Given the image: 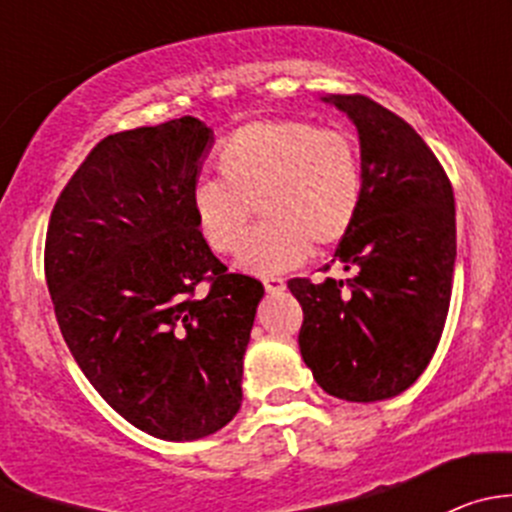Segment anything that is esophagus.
<instances>
[{
    "label": "esophagus",
    "instance_id": "esophagus-1",
    "mask_svg": "<svg viewBox=\"0 0 512 512\" xmlns=\"http://www.w3.org/2000/svg\"><path fill=\"white\" fill-rule=\"evenodd\" d=\"M262 285H265V289H267V292H272V294H275V292H282V289H285V285H287V282H285V277H277V275H267V277H265V280H262Z\"/></svg>",
    "mask_w": 512,
    "mask_h": 512
}]
</instances>
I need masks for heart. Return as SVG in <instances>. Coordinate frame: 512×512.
<instances>
[{"mask_svg":"<svg viewBox=\"0 0 512 512\" xmlns=\"http://www.w3.org/2000/svg\"><path fill=\"white\" fill-rule=\"evenodd\" d=\"M218 180L193 185L190 210L218 255L237 250L252 205L265 220L237 262L257 275L297 267L314 245H337L352 230L364 195L354 141L297 118H265L237 128L215 153Z\"/></svg>","mask_w":512,"mask_h":512,"instance_id":"obj_1","label":"heart"}]
</instances>
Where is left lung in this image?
Wrapping results in <instances>:
<instances>
[{"mask_svg":"<svg viewBox=\"0 0 512 512\" xmlns=\"http://www.w3.org/2000/svg\"><path fill=\"white\" fill-rule=\"evenodd\" d=\"M322 101L359 133L364 195L334 260L349 280L287 282L302 304L299 352L344 401L399 396L441 342L456 265V205L446 170L414 128L359 94ZM329 270V265H327Z\"/></svg>","mask_w":512,"mask_h":512,"instance_id":"left-lung-1","label":"left lung"}]
</instances>
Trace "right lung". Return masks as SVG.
I'll return each instance as SVG.
<instances>
[{"mask_svg":"<svg viewBox=\"0 0 512 512\" xmlns=\"http://www.w3.org/2000/svg\"><path fill=\"white\" fill-rule=\"evenodd\" d=\"M210 146L213 131L193 116L103 138L46 230L66 347L116 414L163 441L210 436L240 411L265 294L255 277L227 272L195 227L190 193Z\"/></svg>","mask_w":512,"mask_h":512,"instance_id":"add662e5","label":"right lung"}]
</instances>
